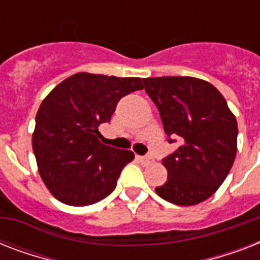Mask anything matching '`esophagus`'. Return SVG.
Segmentation results:
<instances>
[{"mask_svg": "<svg viewBox=\"0 0 260 260\" xmlns=\"http://www.w3.org/2000/svg\"><path fill=\"white\" fill-rule=\"evenodd\" d=\"M136 160L142 163V165H150V163L152 162V159H151L150 156H140V155L136 156Z\"/></svg>", "mask_w": 260, "mask_h": 260, "instance_id": "esophagus-1", "label": "esophagus"}]
</instances>
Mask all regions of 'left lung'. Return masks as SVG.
<instances>
[{"label": "left lung", "mask_w": 260, "mask_h": 260, "mask_svg": "<svg viewBox=\"0 0 260 260\" xmlns=\"http://www.w3.org/2000/svg\"><path fill=\"white\" fill-rule=\"evenodd\" d=\"M143 83L169 142H174L171 137L181 140L178 150L163 159L169 175L155 191L175 205H197L216 193L234 165L236 117L222 94L204 79L156 77Z\"/></svg>", "instance_id": "8db88e82"}]
</instances>
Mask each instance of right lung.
Returning <instances> with one entry per match:
<instances>
[{"label": "right lung", "instance_id": "obj_1", "mask_svg": "<svg viewBox=\"0 0 260 260\" xmlns=\"http://www.w3.org/2000/svg\"><path fill=\"white\" fill-rule=\"evenodd\" d=\"M142 89L140 78L78 73L43 100L32 148L39 174L56 200L86 206L113 191L120 173L135 155L102 144L98 126L110 121L124 95Z\"/></svg>", "mask_w": 260, "mask_h": 260}]
</instances>
